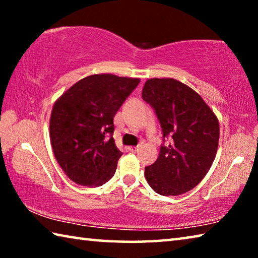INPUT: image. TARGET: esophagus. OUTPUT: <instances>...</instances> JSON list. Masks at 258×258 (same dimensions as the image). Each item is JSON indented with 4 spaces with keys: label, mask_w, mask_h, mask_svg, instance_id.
<instances>
[{
    "label": "esophagus",
    "mask_w": 258,
    "mask_h": 258,
    "mask_svg": "<svg viewBox=\"0 0 258 258\" xmlns=\"http://www.w3.org/2000/svg\"><path fill=\"white\" fill-rule=\"evenodd\" d=\"M128 150H130L131 152H137V151H138V147H130Z\"/></svg>",
    "instance_id": "1"
}]
</instances>
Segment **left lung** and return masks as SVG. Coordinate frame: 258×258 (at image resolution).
Here are the masks:
<instances>
[{
	"label": "left lung",
	"instance_id": "left-lung-1",
	"mask_svg": "<svg viewBox=\"0 0 258 258\" xmlns=\"http://www.w3.org/2000/svg\"><path fill=\"white\" fill-rule=\"evenodd\" d=\"M142 99L159 120L163 142L159 156L147 166L151 189L161 196H178L194 189L215 159L220 125L215 113L191 87L173 78L146 82Z\"/></svg>",
	"mask_w": 258,
	"mask_h": 258
}]
</instances>
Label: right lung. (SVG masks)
<instances>
[{"label":"right lung","mask_w":258,"mask_h":258,"mask_svg":"<svg viewBox=\"0 0 258 258\" xmlns=\"http://www.w3.org/2000/svg\"><path fill=\"white\" fill-rule=\"evenodd\" d=\"M139 83L110 74L91 75L56 100L50 118L52 149L76 184L100 186L113 176L123 155L112 138L113 117Z\"/></svg>","instance_id":"right-lung-1"}]
</instances>
